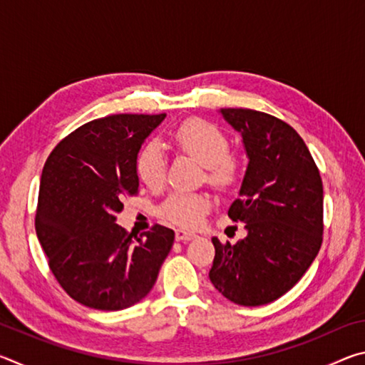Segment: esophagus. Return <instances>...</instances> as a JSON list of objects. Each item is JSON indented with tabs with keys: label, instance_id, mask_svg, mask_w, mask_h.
Instances as JSON below:
<instances>
[{
	"label": "esophagus",
	"instance_id": "obj_1",
	"mask_svg": "<svg viewBox=\"0 0 365 365\" xmlns=\"http://www.w3.org/2000/svg\"><path fill=\"white\" fill-rule=\"evenodd\" d=\"M196 238V233L193 232H187V230H182V228H178L175 232V240L177 242H190V240Z\"/></svg>",
	"mask_w": 365,
	"mask_h": 365
}]
</instances>
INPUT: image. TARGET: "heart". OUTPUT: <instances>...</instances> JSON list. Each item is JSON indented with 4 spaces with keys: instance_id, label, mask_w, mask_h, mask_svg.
Listing matches in <instances>:
<instances>
[{
    "instance_id": "heart-1",
    "label": "heart",
    "mask_w": 365,
    "mask_h": 365,
    "mask_svg": "<svg viewBox=\"0 0 365 365\" xmlns=\"http://www.w3.org/2000/svg\"><path fill=\"white\" fill-rule=\"evenodd\" d=\"M172 143L178 151L196 159L206 169V180L219 190L232 188L240 178V163L230 154V141L214 123L188 119L172 132ZM168 159L158 143L143 146L137 158V174L146 187L159 188L165 180ZM211 209V197L202 193L175 191L159 206L158 212L170 224L191 228L201 224Z\"/></svg>"
}]
</instances>
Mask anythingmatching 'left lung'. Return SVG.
Masks as SVG:
<instances>
[{"label": "left lung", "instance_id": "8db88e82", "mask_svg": "<svg viewBox=\"0 0 365 365\" xmlns=\"http://www.w3.org/2000/svg\"><path fill=\"white\" fill-rule=\"evenodd\" d=\"M220 113L242 133L250 158L240 197L228 209L248 235L235 245L212 238L209 279L235 304L262 306L289 292L322 246V178L287 122L245 108Z\"/></svg>", "mask_w": 365, "mask_h": 365}]
</instances>
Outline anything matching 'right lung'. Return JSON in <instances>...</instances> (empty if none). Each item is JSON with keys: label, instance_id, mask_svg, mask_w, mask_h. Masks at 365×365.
<instances>
[{"label": "right lung", "instance_id": "obj_1", "mask_svg": "<svg viewBox=\"0 0 365 365\" xmlns=\"http://www.w3.org/2000/svg\"><path fill=\"white\" fill-rule=\"evenodd\" d=\"M165 114H114L83 123L43 168L35 230L54 279L86 307L120 311L151 292L175 233L154 224L140 237L115 224L138 195L137 156Z\"/></svg>", "mask_w": 365, "mask_h": 365}]
</instances>
